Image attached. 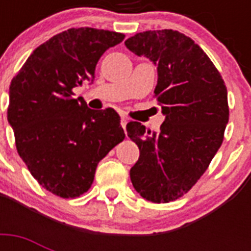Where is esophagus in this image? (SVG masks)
<instances>
[{
    "label": "esophagus",
    "instance_id": "34e87169",
    "mask_svg": "<svg viewBox=\"0 0 251 251\" xmlns=\"http://www.w3.org/2000/svg\"><path fill=\"white\" fill-rule=\"evenodd\" d=\"M126 124H127V118L122 116V117H121V126H122V129H124V130L126 129Z\"/></svg>",
    "mask_w": 251,
    "mask_h": 251
}]
</instances>
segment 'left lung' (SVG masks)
Here are the masks:
<instances>
[{"label":"left lung","instance_id":"8db88e82","mask_svg":"<svg viewBox=\"0 0 251 251\" xmlns=\"http://www.w3.org/2000/svg\"><path fill=\"white\" fill-rule=\"evenodd\" d=\"M125 45L157 66L155 98L165 114L157 134L137 121L126 125L141 151L131 183L150 202H173L194 186L222 146L229 120L226 83L203 49L178 31L139 32Z\"/></svg>","mask_w":251,"mask_h":251}]
</instances>
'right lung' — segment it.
<instances>
[{"instance_id": "1", "label": "right lung", "mask_w": 251, "mask_h": 251, "mask_svg": "<svg viewBox=\"0 0 251 251\" xmlns=\"http://www.w3.org/2000/svg\"><path fill=\"white\" fill-rule=\"evenodd\" d=\"M124 39L108 29L69 28L37 47L11 79L7 120L17 151L57 197L88 191L99 161L125 138L113 108L90 109L73 91L94 78L100 57Z\"/></svg>"}]
</instances>
